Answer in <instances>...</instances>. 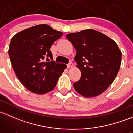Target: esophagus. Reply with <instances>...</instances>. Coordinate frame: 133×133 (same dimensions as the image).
Instances as JSON below:
<instances>
[{"label":"esophagus","instance_id":"1","mask_svg":"<svg viewBox=\"0 0 133 133\" xmlns=\"http://www.w3.org/2000/svg\"><path fill=\"white\" fill-rule=\"evenodd\" d=\"M73 66H74V64L72 63L71 61L67 64V67H68V68H70V67H73Z\"/></svg>","mask_w":133,"mask_h":133}]
</instances>
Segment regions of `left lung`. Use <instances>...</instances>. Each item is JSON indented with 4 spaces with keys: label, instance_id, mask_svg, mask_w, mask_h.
Here are the masks:
<instances>
[{
    "label": "left lung",
    "instance_id": "obj_1",
    "mask_svg": "<svg viewBox=\"0 0 133 133\" xmlns=\"http://www.w3.org/2000/svg\"><path fill=\"white\" fill-rule=\"evenodd\" d=\"M66 38L76 49L77 66L81 77L74 83L76 91L85 97L99 95L115 79L122 53L117 43L104 34L87 29L68 34Z\"/></svg>",
    "mask_w": 133,
    "mask_h": 133
}]
</instances>
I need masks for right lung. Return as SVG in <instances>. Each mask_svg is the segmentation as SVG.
I'll return each instance as SVG.
<instances>
[{
	"label": "right lung",
	"instance_id": "add662e5",
	"mask_svg": "<svg viewBox=\"0 0 133 133\" xmlns=\"http://www.w3.org/2000/svg\"><path fill=\"white\" fill-rule=\"evenodd\" d=\"M62 35L50 26L41 24L11 38L8 51L11 65L18 79L29 91L44 94L55 88L66 65L52 61L50 49Z\"/></svg>",
	"mask_w": 133,
	"mask_h": 133
}]
</instances>
